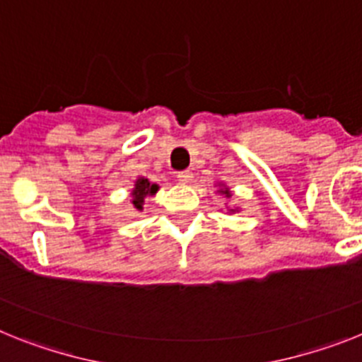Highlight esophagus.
<instances>
[{"label":"esophagus","instance_id":"34e87169","mask_svg":"<svg viewBox=\"0 0 362 362\" xmlns=\"http://www.w3.org/2000/svg\"><path fill=\"white\" fill-rule=\"evenodd\" d=\"M177 178L182 182V184H189V182L193 180V173H191V171H180L177 175Z\"/></svg>","mask_w":362,"mask_h":362}]
</instances>
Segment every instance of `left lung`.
I'll list each match as a JSON object with an SVG mask.
<instances>
[{
  "label": "left lung",
  "instance_id": "left-lung-1",
  "mask_svg": "<svg viewBox=\"0 0 362 362\" xmlns=\"http://www.w3.org/2000/svg\"><path fill=\"white\" fill-rule=\"evenodd\" d=\"M218 193L224 194L226 199H229V197H231V191H229V187H226V185H222V187H220ZM228 211L229 213H235V211H238V207H237V209H228Z\"/></svg>",
  "mask_w": 362,
  "mask_h": 362
}]
</instances>
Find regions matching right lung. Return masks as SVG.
I'll return each mask as SVG.
<instances>
[{"instance_id":"1","label":"right lung","mask_w":362,"mask_h":362,"mask_svg":"<svg viewBox=\"0 0 362 362\" xmlns=\"http://www.w3.org/2000/svg\"><path fill=\"white\" fill-rule=\"evenodd\" d=\"M156 191H158V185L156 184H151V182L144 177L136 178L133 191H131V197H133V200H131V202H133L134 209L142 211L144 202H146L147 197H153Z\"/></svg>"}]
</instances>
